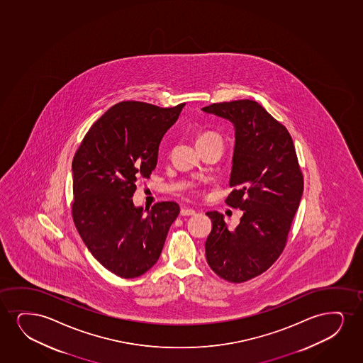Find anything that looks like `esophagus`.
<instances>
[{
	"instance_id": "1",
	"label": "esophagus",
	"mask_w": 363,
	"mask_h": 363,
	"mask_svg": "<svg viewBox=\"0 0 363 363\" xmlns=\"http://www.w3.org/2000/svg\"><path fill=\"white\" fill-rule=\"evenodd\" d=\"M180 215H182V216H193V215H195V210L183 207V208L180 210Z\"/></svg>"
}]
</instances>
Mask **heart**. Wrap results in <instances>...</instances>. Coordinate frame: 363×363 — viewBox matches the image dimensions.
Returning a JSON list of instances; mask_svg holds the SVG:
<instances>
[{
	"label": "heart",
	"instance_id": "b5f03b06",
	"mask_svg": "<svg viewBox=\"0 0 363 363\" xmlns=\"http://www.w3.org/2000/svg\"><path fill=\"white\" fill-rule=\"evenodd\" d=\"M210 136H218V135H216V133H203V135L199 136L198 141L199 140H202V138H210Z\"/></svg>",
	"mask_w": 363,
	"mask_h": 363
}]
</instances>
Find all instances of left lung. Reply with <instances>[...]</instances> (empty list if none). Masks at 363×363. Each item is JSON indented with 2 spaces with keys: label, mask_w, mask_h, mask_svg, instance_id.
<instances>
[{
  "label": "left lung",
  "mask_w": 363,
  "mask_h": 363,
  "mask_svg": "<svg viewBox=\"0 0 363 363\" xmlns=\"http://www.w3.org/2000/svg\"><path fill=\"white\" fill-rule=\"evenodd\" d=\"M234 126L227 205L243 211L230 230L225 216L207 212L212 220L206 260L223 280L239 284L260 275L284 250L303 194V175L294 141L284 125L259 103L249 99L202 108Z\"/></svg>",
  "instance_id": "1"
}]
</instances>
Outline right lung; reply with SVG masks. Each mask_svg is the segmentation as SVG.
<instances>
[{"instance_id": "obj_1", "label": "right lung", "mask_w": 363, "mask_h": 363, "mask_svg": "<svg viewBox=\"0 0 363 363\" xmlns=\"http://www.w3.org/2000/svg\"><path fill=\"white\" fill-rule=\"evenodd\" d=\"M185 104L160 108L143 101L111 106L88 130L72 162V216L93 257L123 279L143 275L156 264L177 202L133 205L136 182L156 168L162 138Z\"/></svg>"}]
</instances>
